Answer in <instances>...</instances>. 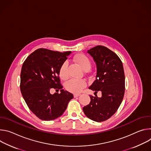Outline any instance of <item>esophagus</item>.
<instances>
[{
  "instance_id": "esophagus-1",
  "label": "esophagus",
  "mask_w": 151,
  "mask_h": 151,
  "mask_svg": "<svg viewBox=\"0 0 151 151\" xmlns=\"http://www.w3.org/2000/svg\"><path fill=\"white\" fill-rule=\"evenodd\" d=\"M80 95V94H79V93H76V94H74V97H78V96H79Z\"/></svg>"
}]
</instances>
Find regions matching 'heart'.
Returning <instances> with one entry per match:
<instances>
[{"mask_svg":"<svg viewBox=\"0 0 151 151\" xmlns=\"http://www.w3.org/2000/svg\"><path fill=\"white\" fill-rule=\"evenodd\" d=\"M74 61L79 65L81 68L85 71H88L91 66V62L89 58L85 55L80 53L76 55L74 58ZM67 66L68 63L64 62L61 65L59 70V75L61 79H65L67 77ZM87 85L86 80L71 79L66 81L65 87L66 89L72 93H77L80 92Z\"/></svg>","mask_w":151,"mask_h":151,"instance_id":"obj_1","label":"heart"}]
</instances>
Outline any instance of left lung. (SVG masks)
<instances>
[{
	"label": "left lung",
	"mask_w": 151,
	"mask_h": 151,
	"mask_svg": "<svg viewBox=\"0 0 151 151\" xmlns=\"http://www.w3.org/2000/svg\"><path fill=\"white\" fill-rule=\"evenodd\" d=\"M96 65V79L89 88L96 96L90 95V103L83 108L85 115L100 122L111 117L120 106L125 93V74L122 62L108 48L97 45L88 50ZM101 91V97L96 93Z\"/></svg>",
	"instance_id": "8db88e82"
}]
</instances>
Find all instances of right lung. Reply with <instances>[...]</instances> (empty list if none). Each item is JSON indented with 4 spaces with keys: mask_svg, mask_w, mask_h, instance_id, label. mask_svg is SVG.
<instances>
[{
    "mask_svg": "<svg viewBox=\"0 0 151 151\" xmlns=\"http://www.w3.org/2000/svg\"><path fill=\"white\" fill-rule=\"evenodd\" d=\"M71 52L63 53L39 48L24 62L20 74V90L29 109L43 121H52L65 111L73 95L62 89L59 70ZM51 88L61 89L52 95Z\"/></svg>",
    "mask_w": 151,
    "mask_h": 151,
    "instance_id": "obj_1",
    "label": "right lung"
}]
</instances>
